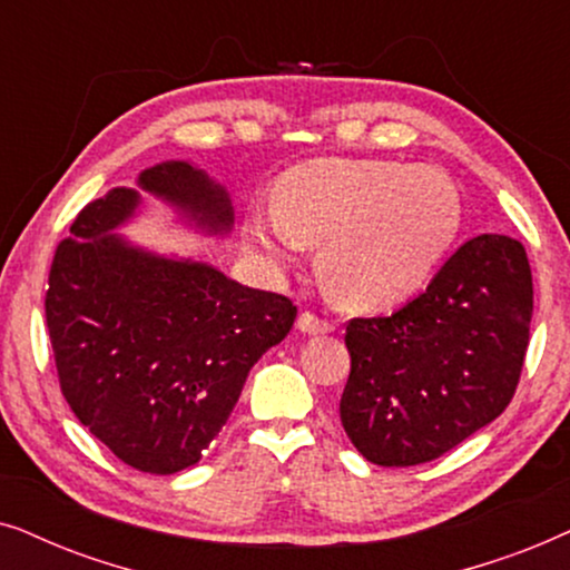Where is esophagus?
<instances>
[{
    "label": "esophagus",
    "instance_id": "esophagus-1",
    "mask_svg": "<svg viewBox=\"0 0 570 570\" xmlns=\"http://www.w3.org/2000/svg\"><path fill=\"white\" fill-rule=\"evenodd\" d=\"M297 325H299V331L309 333V336H315V333H331L333 331V323L331 321H325V317L309 313V309H305V313L299 315Z\"/></svg>",
    "mask_w": 570,
    "mask_h": 570
}]
</instances>
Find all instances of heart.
Instances as JSON below:
<instances>
[{"label":"heart","mask_w":570,"mask_h":570,"mask_svg":"<svg viewBox=\"0 0 570 570\" xmlns=\"http://www.w3.org/2000/svg\"><path fill=\"white\" fill-rule=\"evenodd\" d=\"M459 229V193L440 171L348 158H317L286 171L276 210L247 224L253 245L273 261L323 242L325 284L354 309L412 297L451 253Z\"/></svg>","instance_id":"b5f03b06"}]
</instances>
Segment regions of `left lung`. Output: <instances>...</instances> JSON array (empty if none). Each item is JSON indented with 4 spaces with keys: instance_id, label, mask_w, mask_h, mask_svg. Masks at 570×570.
<instances>
[{
    "instance_id": "8db88e82",
    "label": "left lung",
    "mask_w": 570,
    "mask_h": 570,
    "mask_svg": "<svg viewBox=\"0 0 570 570\" xmlns=\"http://www.w3.org/2000/svg\"><path fill=\"white\" fill-rule=\"evenodd\" d=\"M534 313L527 249L480 234L393 315L352 317L341 424L377 466L440 459L511 404Z\"/></svg>"
}]
</instances>
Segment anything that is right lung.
I'll return each mask as SVG.
<instances>
[{
	"instance_id": "add662e5",
	"label": "right lung",
	"mask_w": 570,
	"mask_h": 570,
	"mask_svg": "<svg viewBox=\"0 0 570 570\" xmlns=\"http://www.w3.org/2000/svg\"><path fill=\"white\" fill-rule=\"evenodd\" d=\"M140 187L229 232V197L200 169L158 164ZM138 203L135 189L114 187L75 216L49 268L47 328L75 416L127 466L174 474L200 461L253 364L292 331L297 305L109 234Z\"/></svg>"
}]
</instances>
